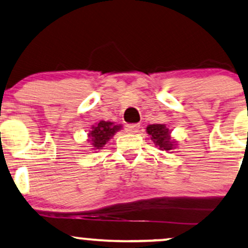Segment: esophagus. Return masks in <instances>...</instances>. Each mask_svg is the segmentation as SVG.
<instances>
[{
	"instance_id": "1",
	"label": "esophagus",
	"mask_w": 248,
	"mask_h": 248,
	"mask_svg": "<svg viewBox=\"0 0 248 248\" xmlns=\"http://www.w3.org/2000/svg\"><path fill=\"white\" fill-rule=\"evenodd\" d=\"M139 126H140L139 124H127L126 126H125V130H126L129 133H136L138 132Z\"/></svg>"
}]
</instances>
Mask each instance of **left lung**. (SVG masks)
Instances as JSON below:
<instances>
[{"label":"left lung","mask_w":248,"mask_h":248,"mask_svg":"<svg viewBox=\"0 0 248 248\" xmlns=\"http://www.w3.org/2000/svg\"><path fill=\"white\" fill-rule=\"evenodd\" d=\"M146 132L151 136L155 146L159 147L160 150L170 151L173 149V141L170 138V131L168 127L164 124H152L146 127Z\"/></svg>","instance_id":"8db88e82"}]
</instances>
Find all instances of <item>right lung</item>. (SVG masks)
Segmentation results:
<instances>
[{"mask_svg":"<svg viewBox=\"0 0 248 248\" xmlns=\"http://www.w3.org/2000/svg\"><path fill=\"white\" fill-rule=\"evenodd\" d=\"M122 125H115L111 122H105V121H101L98 124L93 125L91 127L90 133H88L89 137V141L93 145V150L94 149H101L107 144V141H109V139L112 137L115 133L121 130Z\"/></svg>","mask_w":248,"mask_h":248,"instance_id":"add662e5","label":"right lung"}]
</instances>
